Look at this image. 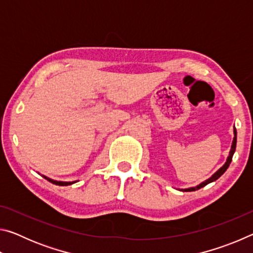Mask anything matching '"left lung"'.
Wrapping results in <instances>:
<instances>
[{
	"label": "left lung",
	"mask_w": 253,
	"mask_h": 253,
	"mask_svg": "<svg viewBox=\"0 0 253 253\" xmlns=\"http://www.w3.org/2000/svg\"><path fill=\"white\" fill-rule=\"evenodd\" d=\"M233 132H234V137H233L232 146H231V151H230V153H229V156H228V158H226L225 164H224L223 166H222V168H221L220 169H217L216 172L214 173L211 177L208 178L207 181H204V182H202L201 184H199L198 186H195V187H190V188H184V190H181V191H184V192H192V191L200 190L201 187H203V186H205V185H208L209 183H212V182H214V181H216V179L219 178V177L221 176V175L225 172L226 169H228L229 165H230V163H231V161H232V156H233V154H234V152H235V147H237V129H235V128H234Z\"/></svg>",
	"instance_id": "8db88e82"
}]
</instances>
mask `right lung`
I'll use <instances>...</instances> for the list:
<instances>
[{"label":"right lung","instance_id":"1","mask_svg":"<svg viewBox=\"0 0 253 253\" xmlns=\"http://www.w3.org/2000/svg\"><path fill=\"white\" fill-rule=\"evenodd\" d=\"M45 179H48L49 182H51L52 184H55V185H59V186H67V185H71V184H74V183H76V182H58V181H54V179H51V178H49V177H46V176H43Z\"/></svg>","mask_w":253,"mask_h":253}]
</instances>
